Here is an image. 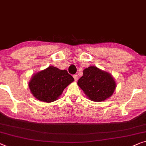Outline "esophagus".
I'll list each match as a JSON object with an SVG mask.
<instances>
[{"label":"esophagus","instance_id":"1","mask_svg":"<svg viewBox=\"0 0 146 146\" xmlns=\"http://www.w3.org/2000/svg\"><path fill=\"white\" fill-rule=\"evenodd\" d=\"M73 77H74V78L75 81L76 82L78 80V76L77 75H73Z\"/></svg>","mask_w":146,"mask_h":146}]
</instances>
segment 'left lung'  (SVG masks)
Instances as JSON below:
<instances>
[{
	"label": "left lung",
	"instance_id": "8db88e82",
	"mask_svg": "<svg viewBox=\"0 0 146 146\" xmlns=\"http://www.w3.org/2000/svg\"><path fill=\"white\" fill-rule=\"evenodd\" d=\"M78 85L91 100L97 102L111 97L116 88L115 82L111 74L96 66L84 70Z\"/></svg>",
	"mask_w": 146,
	"mask_h": 146
}]
</instances>
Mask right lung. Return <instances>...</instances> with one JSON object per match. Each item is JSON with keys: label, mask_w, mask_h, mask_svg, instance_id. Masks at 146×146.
Instances as JSON below:
<instances>
[{"label": "right lung", "mask_w": 146, "mask_h": 146, "mask_svg": "<svg viewBox=\"0 0 146 146\" xmlns=\"http://www.w3.org/2000/svg\"><path fill=\"white\" fill-rule=\"evenodd\" d=\"M74 80L66 70H61L56 67L49 66L33 76L29 88L35 98L49 103L56 100Z\"/></svg>", "instance_id": "1"}]
</instances>
